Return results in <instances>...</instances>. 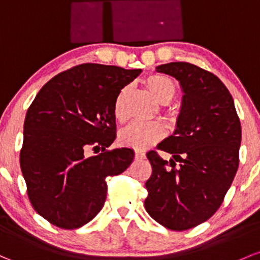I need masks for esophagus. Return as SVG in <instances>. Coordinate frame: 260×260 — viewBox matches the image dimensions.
Instances as JSON below:
<instances>
[{
	"label": "esophagus",
	"instance_id": "esophagus-1",
	"mask_svg": "<svg viewBox=\"0 0 260 260\" xmlns=\"http://www.w3.org/2000/svg\"><path fill=\"white\" fill-rule=\"evenodd\" d=\"M135 155H136V158H137V159H141V158H144V152H142V151H136L135 152Z\"/></svg>",
	"mask_w": 260,
	"mask_h": 260
}]
</instances>
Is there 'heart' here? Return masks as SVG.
<instances>
[{
  "instance_id": "1",
  "label": "heart",
  "mask_w": 260,
  "mask_h": 260,
  "mask_svg": "<svg viewBox=\"0 0 260 260\" xmlns=\"http://www.w3.org/2000/svg\"><path fill=\"white\" fill-rule=\"evenodd\" d=\"M147 88L154 95L155 100L162 105H167L171 102L177 93V87L172 78L163 75H151L144 81ZM125 88L119 92L114 100L113 113L118 121L124 119V111H123V97H124ZM167 113L172 116V112L168 111ZM165 136V128L160 123H141L136 122L125 127L119 133V142L125 147H131L135 149H146L153 146Z\"/></svg>"
}]
</instances>
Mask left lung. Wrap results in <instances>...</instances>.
<instances>
[{"mask_svg": "<svg viewBox=\"0 0 260 260\" xmlns=\"http://www.w3.org/2000/svg\"><path fill=\"white\" fill-rule=\"evenodd\" d=\"M155 70L178 80L184 95L176 132L157 147L173 159L147 153L152 174L144 207L166 228L185 231L222 206L239 166L242 128L232 94L212 72L188 62Z\"/></svg>", "mask_w": 260, "mask_h": 260, "instance_id": "8db88e82", "label": "left lung"}]
</instances>
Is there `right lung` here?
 Segmentation results:
<instances>
[{
    "mask_svg": "<svg viewBox=\"0 0 260 260\" xmlns=\"http://www.w3.org/2000/svg\"><path fill=\"white\" fill-rule=\"evenodd\" d=\"M141 72L75 66L48 81L28 107L21 171L32 207L53 225L77 229L91 222L106 202V178L132 163L131 148H107L116 138L114 100ZM88 148L103 153L87 157Z\"/></svg>",
    "mask_w": 260,
    "mask_h": 260,
    "instance_id": "add662e5",
    "label": "right lung"
}]
</instances>
